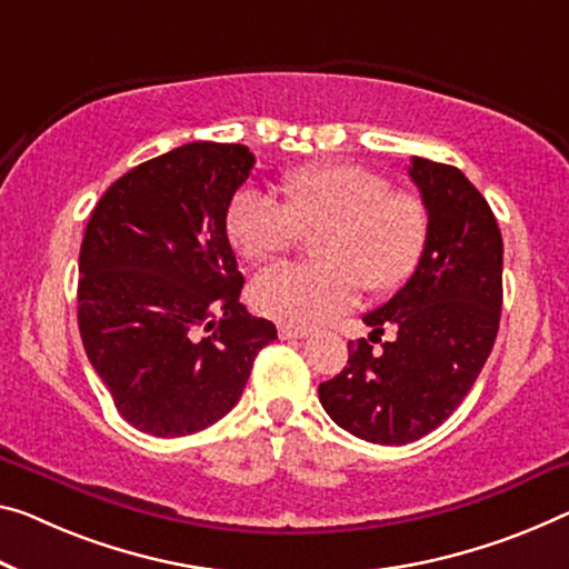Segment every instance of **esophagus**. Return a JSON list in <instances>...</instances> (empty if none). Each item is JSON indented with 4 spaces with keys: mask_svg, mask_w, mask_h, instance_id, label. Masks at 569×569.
<instances>
[{
    "mask_svg": "<svg viewBox=\"0 0 569 569\" xmlns=\"http://www.w3.org/2000/svg\"><path fill=\"white\" fill-rule=\"evenodd\" d=\"M310 330L308 328H292V326H279V338L282 340H297V338H308Z\"/></svg>",
    "mask_w": 569,
    "mask_h": 569,
    "instance_id": "esophagus-1",
    "label": "esophagus"
}]
</instances>
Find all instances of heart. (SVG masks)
Instances as JSON below:
<instances>
[{
  "instance_id": "1",
  "label": "heart",
  "mask_w": 569,
  "mask_h": 569,
  "mask_svg": "<svg viewBox=\"0 0 569 569\" xmlns=\"http://www.w3.org/2000/svg\"><path fill=\"white\" fill-rule=\"evenodd\" d=\"M282 203L243 188L226 208V233L243 259L282 254L313 233L312 264H274L251 282V305L282 326L312 328L346 312L358 290L397 292L422 261L430 208L366 164H305L279 180Z\"/></svg>"
}]
</instances>
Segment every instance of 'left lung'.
<instances>
[{
    "instance_id": "obj_1",
    "label": "left lung",
    "mask_w": 569,
    "mask_h": 569,
    "mask_svg": "<svg viewBox=\"0 0 569 569\" xmlns=\"http://www.w3.org/2000/svg\"><path fill=\"white\" fill-rule=\"evenodd\" d=\"M409 178L430 208L422 261L389 302L363 315L373 351L348 343V366L322 381L320 405L336 425L379 445L415 442L456 412L491 356L503 302V241L473 182L452 164L412 157Z\"/></svg>"
}]
</instances>
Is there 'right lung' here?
<instances>
[{
  "instance_id": "obj_1",
  "label": "right lung",
  "mask_w": 569,
  "mask_h": 569,
  "mask_svg": "<svg viewBox=\"0 0 569 569\" xmlns=\"http://www.w3.org/2000/svg\"><path fill=\"white\" fill-rule=\"evenodd\" d=\"M243 144L190 142L113 182L78 257V330L129 425L193 435L231 412L274 322L239 302L226 208L247 182Z\"/></svg>"
}]
</instances>
